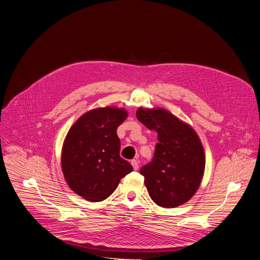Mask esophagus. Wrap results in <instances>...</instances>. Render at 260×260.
Segmentation results:
<instances>
[{
  "label": "esophagus",
  "mask_w": 260,
  "mask_h": 260,
  "mask_svg": "<svg viewBox=\"0 0 260 260\" xmlns=\"http://www.w3.org/2000/svg\"><path fill=\"white\" fill-rule=\"evenodd\" d=\"M131 164H132L134 170H138V169H139V161H138L137 159H133V160L131 161Z\"/></svg>",
  "instance_id": "1"
}]
</instances>
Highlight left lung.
Returning <instances> with one entry per match:
<instances>
[{
  "label": "left lung",
  "mask_w": 260,
  "mask_h": 260,
  "mask_svg": "<svg viewBox=\"0 0 260 260\" xmlns=\"http://www.w3.org/2000/svg\"><path fill=\"white\" fill-rule=\"evenodd\" d=\"M136 116L157 133L154 156L140 170L150 198L162 208L188 202L200 187L206 165L199 136L189 124L162 108H139Z\"/></svg>",
  "instance_id": "obj_1"
}]
</instances>
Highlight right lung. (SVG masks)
Wrapping results in <instances>:
<instances>
[{"mask_svg": "<svg viewBox=\"0 0 260 260\" xmlns=\"http://www.w3.org/2000/svg\"><path fill=\"white\" fill-rule=\"evenodd\" d=\"M124 109L88 111L70 128L61 151V170L69 187L88 202H102L133 172L120 157L117 127L126 119Z\"/></svg>", "mask_w": 260, "mask_h": 260, "instance_id": "right-lung-1", "label": "right lung"}]
</instances>
